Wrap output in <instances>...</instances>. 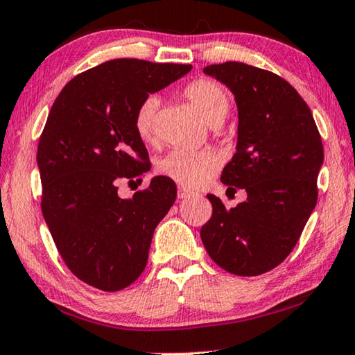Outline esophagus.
<instances>
[{"label": "esophagus", "instance_id": "obj_1", "mask_svg": "<svg viewBox=\"0 0 355 355\" xmlns=\"http://www.w3.org/2000/svg\"><path fill=\"white\" fill-rule=\"evenodd\" d=\"M193 191H189L187 188H178V199H187L189 196H193Z\"/></svg>", "mask_w": 355, "mask_h": 355}]
</instances>
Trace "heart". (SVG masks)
I'll return each mask as SVG.
<instances>
[{"instance_id":"obj_1","label":"heart","mask_w":355,"mask_h":355,"mask_svg":"<svg viewBox=\"0 0 355 355\" xmlns=\"http://www.w3.org/2000/svg\"><path fill=\"white\" fill-rule=\"evenodd\" d=\"M187 98L205 121L211 126H219L229 114V94L219 83L208 78H199L184 88ZM159 109V98L148 96L139 104L136 112V131L144 142H153L156 137V114ZM219 159L211 151L175 148L161 157L157 172L161 175L187 188H198L208 178L215 175Z\"/></svg>"}]
</instances>
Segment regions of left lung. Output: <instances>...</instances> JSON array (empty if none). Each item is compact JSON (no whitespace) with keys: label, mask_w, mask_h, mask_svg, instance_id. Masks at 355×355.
<instances>
[{"label":"left lung","mask_w":355,"mask_h":355,"mask_svg":"<svg viewBox=\"0 0 355 355\" xmlns=\"http://www.w3.org/2000/svg\"><path fill=\"white\" fill-rule=\"evenodd\" d=\"M204 72L235 96L237 151L221 182L227 189H245L248 199L226 208L207 194L213 213L200 239L226 272L257 277L291 254L316 207L322 140L308 104L284 78L237 61Z\"/></svg>","instance_id":"obj_1"}]
</instances>
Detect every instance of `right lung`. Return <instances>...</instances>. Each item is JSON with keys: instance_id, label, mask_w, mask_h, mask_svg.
Returning <instances> with one entry per match:
<instances>
[{"instance_id": "obj_1", "label": "right lung", "mask_w": 355, "mask_h": 355, "mask_svg": "<svg viewBox=\"0 0 355 355\" xmlns=\"http://www.w3.org/2000/svg\"><path fill=\"white\" fill-rule=\"evenodd\" d=\"M191 67L105 61L67 82L50 109L37 145L42 215L67 268L93 288L115 292L140 277L155 229L175 202L167 177L132 199H121L116 184L151 166L134 123L139 104Z\"/></svg>"}]
</instances>
